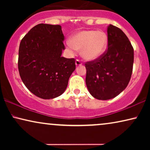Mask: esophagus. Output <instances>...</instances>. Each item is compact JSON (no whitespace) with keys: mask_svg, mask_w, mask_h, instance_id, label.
<instances>
[{"mask_svg":"<svg viewBox=\"0 0 150 150\" xmlns=\"http://www.w3.org/2000/svg\"><path fill=\"white\" fill-rule=\"evenodd\" d=\"M75 63H76V66H79V65H81L82 64H83V63H82L80 60H78V59L76 61Z\"/></svg>","mask_w":150,"mask_h":150,"instance_id":"34e87169","label":"esophagus"}]
</instances>
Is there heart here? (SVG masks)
<instances>
[{"instance_id":"1","label":"heart","mask_w":150,"mask_h":150,"mask_svg":"<svg viewBox=\"0 0 150 150\" xmlns=\"http://www.w3.org/2000/svg\"><path fill=\"white\" fill-rule=\"evenodd\" d=\"M107 34L103 30H84L67 39L66 47L69 54H74L81 50V55L86 60L93 61L100 58L108 46Z\"/></svg>"}]
</instances>
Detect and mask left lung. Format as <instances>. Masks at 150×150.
<instances>
[{"mask_svg": "<svg viewBox=\"0 0 150 150\" xmlns=\"http://www.w3.org/2000/svg\"><path fill=\"white\" fill-rule=\"evenodd\" d=\"M108 49L100 58L85 63L86 85L98 100L112 99L128 86L132 72L134 49L126 34L110 24Z\"/></svg>", "mask_w": 150, "mask_h": 150, "instance_id": "obj_1", "label": "left lung"}]
</instances>
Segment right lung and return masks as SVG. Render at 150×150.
<instances>
[{
  "label": "right lung",
  "mask_w": 150,
  "mask_h": 150,
  "mask_svg": "<svg viewBox=\"0 0 150 150\" xmlns=\"http://www.w3.org/2000/svg\"><path fill=\"white\" fill-rule=\"evenodd\" d=\"M60 25L40 24L22 38L18 52V69L29 91L45 100L64 93L76 69L75 59L61 57L65 50Z\"/></svg>",
  "instance_id": "right-lung-1"
}]
</instances>
